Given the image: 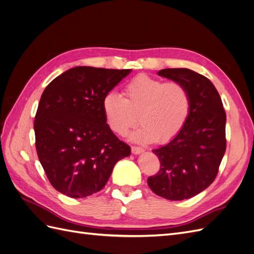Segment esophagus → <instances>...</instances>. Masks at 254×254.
<instances>
[{
  "mask_svg": "<svg viewBox=\"0 0 254 254\" xmlns=\"http://www.w3.org/2000/svg\"><path fill=\"white\" fill-rule=\"evenodd\" d=\"M131 152L133 153V155H140V153L144 152V149L141 147H136V146H132Z\"/></svg>",
  "mask_w": 254,
  "mask_h": 254,
  "instance_id": "obj_1",
  "label": "esophagus"
}]
</instances>
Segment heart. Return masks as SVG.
I'll use <instances>...</instances> for the list:
<instances>
[{
  "instance_id": "heart-1",
  "label": "heart",
  "mask_w": 254,
  "mask_h": 254,
  "mask_svg": "<svg viewBox=\"0 0 254 254\" xmlns=\"http://www.w3.org/2000/svg\"><path fill=\"white\" fill-rule=\"evenodd\" d=\"M102 109L111 131L125 135L136 124L143 125L130 134V140L165 144L174 140L186 126L190 110V95L179 81H167L137 75L125 84L123 97L114 92L105 95Z\"/></svg>"
}]
</instances>
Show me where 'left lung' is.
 Returning <instances> with one entry per match:
<instances>
[{
    "instance_id": "1",
    "label": "left lung",
    "mask_w": 254,
    "mask_h": 254,
    "mask_svg": "<svg viewBox=\"0 0 254 254\" xmlns=\"http://www.w3.org/2000/svg\"><path fill=\"white\" fill-rule=\"evenodd\" d=\"M186 86L190 110L186 126L174 140L153 149L161 168L147 183L168 200H184L201 193L214 181L226 151V112L214 84L190 68L158 72Z\"/></svg>"
}]
</instances>
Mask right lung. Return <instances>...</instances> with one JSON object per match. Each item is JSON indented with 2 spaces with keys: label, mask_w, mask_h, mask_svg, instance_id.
I'll return each mask as SVG.
<instances>
[{
  "label": "right lung",
  "mask_w": 254,
  "mask_h": 254,
  "mask_svg": "<svg viewBox=\"0 0 254 254\" xmlns=\"http://www.w3.org/2000/svg\"><path fill=\"white\" fill-rule=\"evenodd\" d=\"M131 70L75 66L49 83L35 117L36 149L52 186L71 198L97 193L129 146L107 126L105 95Z\"/></svg>",
  "instance_id": "right-lung-1"
}]
</instances>
